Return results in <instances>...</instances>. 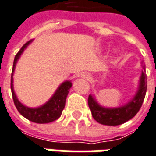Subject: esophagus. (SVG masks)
Here are the masks:
<instances>
[{
    "label": "esophagus",
    "mask_w": 156,
    "mask_h": 156,
    "mask_svg": "<svg viewBox=\"0 0 156 156\" xmlns=\"http://www.w3.org/2000/svg\"><path fill=\"white\" fill-rule=\"evenodd\" d=\"M82 77H83L84 79H87V80H90V74L89 73H84L82 74Z\"/></svg>",
    "instance_id": "34e87169"
}]
</instances>
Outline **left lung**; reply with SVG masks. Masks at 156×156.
<instances>
[{
  "instance_id": "obj_1",
  "label": "left lung",
  "mask_w": 156,
  "mask_h": 156,
  "mask_svg": "<svg viewBox=\"0 0 156 156\" xmlns=\"http://www.w3.org/2000/svg\"><path fill=\"white\" fill-rule=\"evenodd\" d=\"M146 66H143V71L140 76L138 91L134 98L124 106L107 108L101 106L92 95L89 96L88 105L95 120L103 124L109 126H116L126 122L135 116L143 104L147 92V74L145 73Z\"/></svg>"
}]
</instances>
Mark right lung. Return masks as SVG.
Wrapping results in <instances>:
<instances>
[{
    "instance_id": "obj_1",
    "label": "right lung",
    "mask_w": 156,
    "mask_h": 156,
    "mask_svg": "<svg viewBox=\"0 0 156 156\" xmlns=\"http://www.w3.org/2000/svg\"><path fill=\"white\" fill-rule=\"evenodd\" d=\"M32 41H27L24 46L20 49V50L17 53L14 58L13 63V68H12V73H11V93L14 104L17 107V111L21 114V115L28 119L31 122H36V123H49L51 122H54L55 120L58 119L62 114L63 109L65 108L66 105V99L68 95V92L72 87V83L70 81H66L58 88L56 92L50 98L48 102H46L44 105L36 107V108H30L27 106H24L18 99L14 91L13 87V73L15 71L16 64H17L18 58H20L21 54L25 49L31 43Z\"/></svg>"
}]
</instances>
